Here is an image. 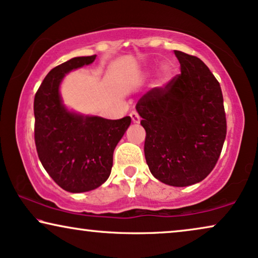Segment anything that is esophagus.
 Returning <instances> with one entry per match:
<instances>
[{"mask_svg":"<svg viewBox=\"0 0 258 258\" xmlns=\"http://www.w3.org/2000/svg\"><path fill=\"white\" fill-rule=\"evenodd\" d=\"M130 117H132V119H133V122L134 123H139L140 122V115L139 113H137V111H132L130 112Z\"/></svg>","mask_w":258,"mask_h":258,"instance_id":"esophagus-1","label":"esophagus"}]
</instances>
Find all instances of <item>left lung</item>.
I'll list each match as a JSON object with an SVG mask.
<instances>
[{"mask_svg":"<svg viewBox=\"0 0 258 258\" xmlns=\"http://www.w3.org/2000/svg\"><path fill=\"white\" fill-rule=\"evenodd\" d=\"M181 73L137 102L146 130L145 156L163 183L185 187L215 168L226 136V116L218 80L199 58L174 51Z\"/></svg>","mask_w":258,"mask_h":258,"instance_id":"obj_1","label":"left lung"}]
</instances>
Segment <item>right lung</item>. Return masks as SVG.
Returning a JSON list of instances; mask_svg holds the SVG:
<instances>
[{"instance_id":"add662e5","label":"right lung","mask_w":258,"mask_h":258,"mask_svg":"<svg viewBox=\"0 0 258 258\" xmlns=\"http://www.w3.org/2000/svg\"><path fill=\"white\" fill-rule=\"evenodd\" d=\"M95 59L96 54L77 56L60 63L45 77L34 97L38 156L56 185L71 193L92 190L108 180L113 150L132 122L129 116H80L62 105L59 85L63 76Z\"/></svg>"}]
</instances>
